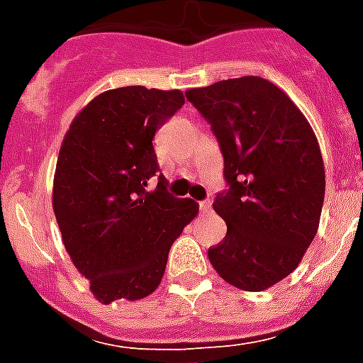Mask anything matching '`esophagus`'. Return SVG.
<instances>
[{
	"mask_svg": "<svg viewBox=\"0 0 363 363\" xmlns=\"http://www.w3.org/2000/svg\"><path fill=\"white\" fill-rule=\"evenodd\" d=\"M210 210H212V202H210V200H204V202H200V212L208 213Z\"/></svg>",
	"mask_w": 363,
	"mask_h": 363,
	"instance_id": "34e87169",
	"label": "esophagus"
}]
</instances>
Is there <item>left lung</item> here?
<instances>
[{
  "label": "left lung",
  "instance_id": "obj_1",
  "mask_svg": "<svg viewBox=\"0 0 363 363\" xmlns=\"http://www.w3.org/2000/svg\"><path fill=\"white\" fill-rule=\"evenodd\" d=\"M223 153L229 189L213 202L228 223L208 249L223 280L262 291L294 272L319 229L325 165L303 112L268 79L245 75L186 91Z\"/></svg>",
  "mask_w": 363,
  "mask_h": 363
}]
</instances>
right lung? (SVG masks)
Returning a JSON list of instances; mask_svg holds the SVG:
<instances>
[{
    "label": "right lung",
    "instance_id": "obj_1",
    "mask_svg": "<svg viewBox=\"0 0 363 363\" xmlns=\"http://www.w3.org/2000/svg\"><path fill=\"white\" fill-rule=\"evenodd\" d=\"M184 104L182 91L108 89L77 112L60 147L52 208L74 267L101 303L153 294L174 239L198 204L165 192L153 135Z\"/></svg>",
    "mask_w": 363,
    "mask_h": 363
}]
</instances>
